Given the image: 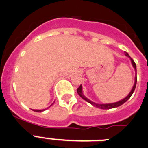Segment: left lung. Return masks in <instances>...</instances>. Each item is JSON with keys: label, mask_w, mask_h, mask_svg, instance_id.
I'll list each match as a JSON object with an SVG mask.
<instances>
[{"label": "left lung", "mask_w": 148, "mask_h": 148, "mask_svg": "<svg viewBox=\"0 0 148 148\" xmlns=\"http://www.w3.org/2000/svg\"><path fill=\"white\" fill-rule=\"evenodd\" d=\"M126 55L127 56H129V55L127 54V53H126ZM130 57V56H129ZM130 59H131V61H132V64H133V67L135 68V70H136V64L135 61H133V59H132L131 58H130ZM136 82H137V77L136 76V79H135V84H134V85H133V89H132V90L130 91V92L129 93V95L127 96L126 98H125L124 99H122V100L119 101H118V102H116V103H113V104H96V103L93 102V101H92L89 100L87 98H86L84 95V94L82 93V84L80 85V87H78V89H77V92H78V94L79 95H80L81 97L82 98V99H84V100L87 101V102H89L90 104H91L92 105H93L94 107H95V108H100V109H104V110H107V109H111V108H117V107H119V106H121V104H123L124 103H125L128 100V99H130V97H131L132 94L133 93V92H134V90H135L136 89Z\"/></svg>", "instance_id": "1"}]
</instances>
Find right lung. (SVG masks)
I'll return each mask as SVG.
<instances>
[{"instance_id":"1","label":"right lung","mask_w":148,"mask_h":148,"mask_svg":"<svg viewBox=\"0 0 148 148\" xmlns=\"http://www.w3.org/2000/svg\"><path fill=\"white\" fill-rule=\"evenodd\" d=\"M45 110H34L35 112H42V111H44Z\"/></svg>"}]
</instances>
